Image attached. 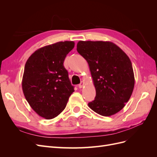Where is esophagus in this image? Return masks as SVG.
Segmentation results:
<instances>
[{
  "label": "esophagus",
  "mask_w": 157,
  "mask_h": 157,
  "mask_svg": "<svg viewBox=\"0 0 157 157\" xmlns=\"http://www.w3.org/2000/svg\"><path fill=\"white\" fill-rule=\"evenodd\" d=\"M84 82H83V81H81V82H80V83L78 84V87H79L80 88H82L84 86Z\"/></svg>",
  "instance_id": "obj_1"
}]
</instances>
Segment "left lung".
Here are the masks:
<instances>
[{
  "label": "left lung",
  "instance_id": "obj_1",
  "mask_svg": "<svg viewBox=\"0 0 157 157\" xmlns=\"http://www.w3.org/2000/svg\"><path fill=\"white\" fill-rule=\"evenodd\" d=\"M77 50L87 61L96 88V97L89 107L104 117L115 115L125 106L134 88L130 58L108 41H79Z\"/></svg>",
  "mask_w": 157,
  "mask_h": 157
}]
</instances>
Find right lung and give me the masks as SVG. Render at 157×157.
I'll list each match as a JSON object with an SVG mask.
<instances>
[{
  "label": "right lung",
  "instance_id": "obj_1",
  "mask_svg": "<svg viewBox=\"0 0 157 157\" xmlns=\"http://www.w3.org/2000/svg\"><path fill=\"white\" fill-rule=\"evenodd\" d=\"M73 41L58 42L36 50L27 59L22 79L23 94L39 116L52 119L62 112L75 90L63 66Z\"/></svg>",
  "mask_w": 157,
  "mask_h": 157
}]
</instances>
